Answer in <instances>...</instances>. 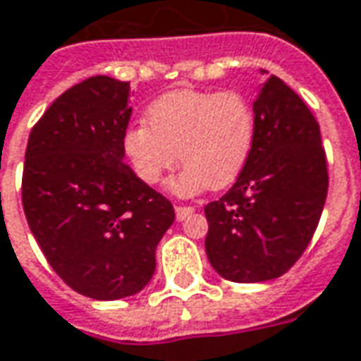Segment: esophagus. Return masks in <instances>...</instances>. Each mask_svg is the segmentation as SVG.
Wrapping results in <instances>:
<instances>
[{"label": "esophagus", "instance_id": "esophagus-1", "mask_svg": "<svg viewBox=\"0 0 361 361\" xmlns=\"http://www.w3.org/2000/svg\"><path fill=\"white\" fill-rule=\"evenodd\" d=\"M193 211H195V207L176 205V216H178V221H183V219H185V216L191 215Z\"/></svg>", "mask_w": 361, "mask_h": 361}]
</instances>
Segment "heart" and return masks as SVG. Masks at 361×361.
I'll return each mask as SVG.
<instances>
[{"instance_id":"1","label":"heart","mask_w":361,"mask_h":361,"mask_svg":"<svg viewBox=\"0 0 361 361\" xmlns=\"http://www.w3.org/2000/svg\"><path fill=\"white\" fill-rule=\"evenodd\" d=\"M148 127L128 128L123 148L133 170L154 185L178 164L185 168L170 189L191 195L228 188L240 176L256 138V115L238 92L176 90L146 111Z\"/></svg>"}]
</instances>
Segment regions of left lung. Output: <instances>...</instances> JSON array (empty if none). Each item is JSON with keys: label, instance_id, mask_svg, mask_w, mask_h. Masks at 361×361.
Returning a JSON list of instances; mask_svg holds the SVG:
<instances>
[{"label": "left lung", "instance_id": "8db88e82", "mask_svg": "<svg viewBox=\"0 0 361 361\" xmlns=\"http://www.w3.org/2000/svg\"><path fill=\"white\" fill-rule=\"evenodd\" d=\"M254 115L248 162L233 188L205 205L207 258L236 283L289 271L319 226L329 191L321 128L303 99L269 75Z\"/></svg>", "mask_w": 361, "mask_h": 361}]
</instances>
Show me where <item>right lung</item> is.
I'll use <instances>...</instances> for the list:
<instances>
[{
  "label": "right lung",
  "mask_w": 361,
  "mask_h": 361,
  "mask_svg": "<svg viewBox=\"0 0 361 361\" xmlns=\"http://www.w3.org/2000/svg\"><path fill=\"white\" fill-rule=\"evenodd\" d=\"M133 107L128 82L72 85L32 127L23 209L52 269L78 293L115 301L152 279L173 205L123 162Z\"/></svg>",
  "instance_id": "1"
}]
</instances>
